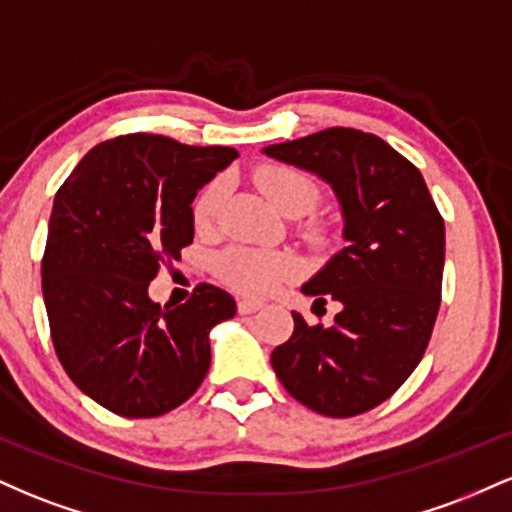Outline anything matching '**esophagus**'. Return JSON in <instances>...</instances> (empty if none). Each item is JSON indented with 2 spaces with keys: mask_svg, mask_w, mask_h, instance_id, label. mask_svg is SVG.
<instances>
[{
  "mask_svg": "<svg viewBox=\"0 0 512 512\" xmlns=\"http://www.w3.org/2000/svg\"><path fill=\"white\" fill-rule=\"evenodd\" d=\"M262 308H264V303L255 301V298H240V301H238V313L240 315L257 313V310H262Z\"/></svg>",
  "mask_w": 512,
  "mask_h": 512,
  "instance_id": "34e87169",
  "label": "esophagus"
}]
</instances>
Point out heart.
Masks as SVG:
<instances>
[{"label": "heart", "instance_id": "heart-1", "mask_svg": "<svg viewBox=\"0 0 512 512\" xmlns=\"http://www.w3.org/2000/svg\"><path fill=\"white\" fill-rule=\"evenodd\" d=\"M257 185L269 204L281 214L301 216L317 202V185L296 168L264 166L255 175ZM223 182L214 180L199 192L192 204V219L199 231H209L219 216ZM223 279L250 296H267L293 272V260L284 252L233 248L219 260Z\"/></svg>", "mask_w": 512, "mask_h": 512}]
</instances>
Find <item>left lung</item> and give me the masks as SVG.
<instances>
[{"label":"left lung","instance_id":"left-lung-1","mask_svg":"<svg viewBox=\"0 0 512 512\" xmlns=\"http://www.w3.org/2000/svg\"><path fill=\"white\" fill-rule=\"evenodd\" d=\"M262 154L332 187L344 248L301 286L342 303L332 327L293 313L272 368L293 399L346 419L378 407L419 366L440 305L445 223L419 168L375 134L332 127ZM313 303V305H315Z\"/></svg>","mask_w":512,"mask_h":512}]
</instances>
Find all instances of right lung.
I'll use <instances>...</instances> for the list:
<instances>
[{"label":"right lung","mask_w":512,"mask_h":512,"mask_svg":"<svg viewBox=\"0 0 512 512\" xmlns=\"http://www.w3.org/2000/svg\"><path fill=\"white\" fill-rule=\"evenodd\" d=\"M238 158L127 134L93 146L57 190L43 255L52 344L69 378L113 414L151 419L180 407L211 363V327L236 315L231 293L199 284L158 305L149 281L195 238L192 202Z\"/></svg>","instance_id":"add662e5"}]
</instances>
